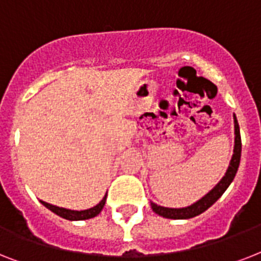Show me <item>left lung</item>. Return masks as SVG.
<instances>
[{"label":"left lung","mask_w":261,"mask_h":261,"mask_svg":"<svg viewBox=\"0 0 261 261\" xmlns=\"http://www.w3.org/2000/svg\"><path fill=\"white\" fill-rule=\"evenodd\" d=\"M234 150H233V155H231L230 164L227 168L226 173L221 178V181L213 188L207 195H204L202 199H199L198 202L191 204L188 207H182V208H169V207H163L155 204L151 202V208L154 211L155 214L161 215L164 218H171V219H188L196 215L202 214L203 211H206L210 206H213L217 200H218L222 194L226 191V188L230 186V182L233 181L237 169L240 165V159H241V135H240V127L237 118L234 115Z\"/></svg>","instance_id":"1"}]
</instances>
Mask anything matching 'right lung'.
<instances>
[{
  "label": "right lung",
  "instance_id": "add662e5",
  "mask_svg": "<svg viewBox=\"0 0 261 261\" xmlns=\"http://www.w3.org/2000/svg\"><path fill=\"white\" fill-rule=\"evenodd\" d=\"M106 200H107V194L98 204H96V206L92 207V208H88V210H83V211L67 210V208H63V207L53 206V204H50V203L43 202V200H40V202H42L43 206H46L48 210H51L53 213L59 215V217H62V218L69 219V221H83V219L93 218V217L100 214L102 210V207H104V204H106Z\"/></svg>",
  "mask_w": 261,
  "mask_h": 261
}]
</instances>
